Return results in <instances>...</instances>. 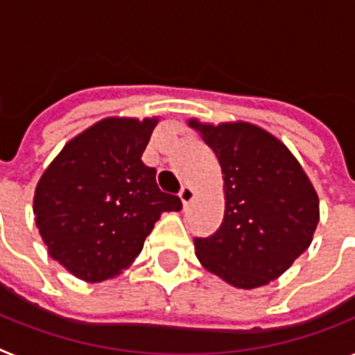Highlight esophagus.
<instances>
[{
	"label": "esophagus",
	"instance_id": "34e87169",
	"mask_svg": "<svg viewBox=\"0 0 355 355\" xmlns=\"http://www.w3.org/2000/svg\"><path fill=\"white\" fill-rule=\"evenodd\" d=\"M195 195H197V193H195V189H193L191 186H184L182 189H180V200H182L184 206H187V204L191 202L193 198H195Z\"/></svg>",
	"mask_w": 355,
	"mask_h": 355
}]
</instances>
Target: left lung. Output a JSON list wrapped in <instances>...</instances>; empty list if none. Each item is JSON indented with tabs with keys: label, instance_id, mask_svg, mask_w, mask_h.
Masks as SVG:
<instances>
[{
	"label": "left lung",
	"instance_id": "obj_1",
	"mask_svg": "<svg viewBox=\"0 0 355 355\" xmlns=\"http://www.w3.org/2000/svg\"><path fill=\"white\" fill-rule=\"evenodd\" d=\"M189 125L217 155L224 175L226 211L217 232L195 237L207 272L252 290L286 272L319 223V198L290 149L246 122Z\"/></svg>",
	"mask_w": 355,
	"mask_h": 355
}]
</instances>
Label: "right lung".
Segmentation results:
<instances>
[{"mask_svg": "<svg viewBox=\"0 0 355 355\" xmlns=\"http://www.w3.org/2000/svg\"><path fill=\"white\" fill-rule=\"evenodd\" d=\"M157 118H105L62 149L40 178L34 215L49 255L78 279L116 277L164 211H180L142 162Z\"/></svg>", "mask_w": 355, "mask_h": 355, "instance_id": "obj_1", "label": "right lung"}]
</instances>
